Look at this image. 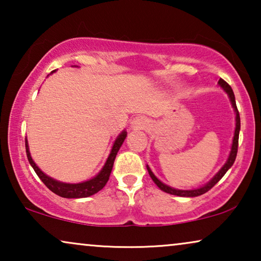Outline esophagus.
<instances>
[{
  "label": "esophagus",
  "mask_w": 261,
  "mask_h": 261,
  "mask_svg": "<svg viewBox=\"0 0 261 261\" xmlns=\"http://www.w3.org/2000/svg\"><path fill=\"white\" fill-rule=\"evenodd\" d=\"M133 124H134L135 127H138V128H146V127L148 126V121L146 120L145 117L139 116V117H137V119L133 121Z\"/></svg>",
  "instance_id": "1"
}]
</instances>
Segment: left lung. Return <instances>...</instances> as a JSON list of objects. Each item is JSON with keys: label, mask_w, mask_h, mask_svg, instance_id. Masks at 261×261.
<instances>
[{"label": "left lung", "mask_w": 261, "mask_h": 261, "mask_svg": "<svg viewBox=\"0 0 261 261\" xmlns=\"http://www.w3.org/2000/svg\"><path fill=\"white\" fill-rule=\"evenodd\" d=\"M219 84L222 87L226 92L229 96L230 101H231V105H233L234 109H235V113H237V127H235V133H234V139H233V145H231V151H230V154H229V158H228L227 163L224 164L222 169H221L219 172L215 177L213 178L212 180L209 181L208 184H205L204 187L199 188V189H195V190H177V189H173V188H170L165 185L164 183H162L158 178H156L153 172L151 171V169L147 166V170H148V173L149 176H151L152 180L154 181V183L158 185V188L160 190L167 192V194H171V195H176V196H181V197H196V196H199V195H203L205 194V192H208L210 189H212L214 185H215L217 181H219L221 178H222L224 174L228 170L230 169V166L233 165L234 162H235V158H237V153H238V146H239V132H240V115H239V110L237 108V103H235V96H234V92L231 90L230 85L227 83L226 81H223L222 78H220L219 81Z\"/></svg>", "instance_id": "obj_1"}]
</instances>
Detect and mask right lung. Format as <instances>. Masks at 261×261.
<instances>
[{"instance_id": "obj_1", "label": "right lung", "mask_w": 261, "mask_h": 261, "mask_svg": "<svg viewBox=\"0 0 261 261\" xmlns=\"http://www.w3.org/2000/svg\"><path fill=\"white\" fill-rule=\"evenodd\" d=\"M55 72V71H52ZM127 137L126 132H123L122 134H120V137L116 139L115 142H114V146L112 148V152L107 159L106 165L103 166V169L101 170L97 176L92 178L90 180L83 181V183H78V184H66V183H62V181L55 180L52 179L51 177L46 176V174L42 172V171L39 169V167L35 165V163L32 159V156L30 154V151H28V144H27V139L24 140L26 142V153H27V158L28 162L33 167L35 173L38 174V177L40 178L42 183H44L46 187H47L49 190L52 192H55L56 195L60 196V197H65V198H83V197H89V196L96 194L99 190H102L105 188V185L107 184V181L109 179L110 172L113 170V165H114V160L116 158L117 152L121 147V145L123 144L124 139Z\"/></svg>"}]
</instances>
